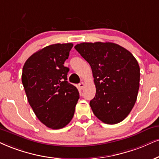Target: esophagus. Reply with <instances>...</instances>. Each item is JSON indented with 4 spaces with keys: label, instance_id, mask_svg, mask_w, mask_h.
I'll return each mask as SVG.
<instances>
[{
    "label": "esophagus",
    "instance_id": "esophagus-1",
    "mask_svg": "<svg viewBox=\"0 0 159 159\" xmlns=\"http://www.w3.org/2000/svg\"><path fill=\"white\" fill-rule=\"evenodd\" d=\"M79 87H80L81 89H83L84 87H85V83H83V82H82V83H80L79 84Z\"/></svg>",
    "mask_w": 159,
    "mask_h": 159
}]
</instances>
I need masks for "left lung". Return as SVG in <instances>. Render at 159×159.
Masks as SVG:
<instances>
[{
	"instance_id": "1",
	"label": "left lung",
	"mask_w": 159,
	"mask_h": 159,
	"mask_svg": "<svg viewBox=\"0 0 159 159\" xmlns=\"http://www.w3.org/2000/svg\"><path fill=\"white\" fill-rule=\"evenodd\" d=\"M91 66L96 95L93 113L108 125L123 121L136 103L140 81L138 62L126 48L113 43H82L74 46Z\"/></svg>"
}]
</instances>
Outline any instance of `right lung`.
Segmentation results:
<instances>
[{
  "instance_id": "1",
  "label": "right lung",
  "mask_w": 159,
  "mask_h": 159,
  "mask_svg": "<svg viewBox=\"0 0 159 159\" xmlns=\"http://www.w3.org/2000/svg\"><path fill=\"white\" fill-rule=\"evenodd\" d=\"M72 43H57L35 52L25 62L22 83L28 102L43 124L60 129L70 122L80 98L75 86L67 81L64 66Z\"/></svg>"
}]
</instances>
